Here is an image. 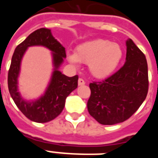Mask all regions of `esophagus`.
Wrapping results in <instances>:
<instances>
[{"mask_svg":"<svg viewBox=\"0 0 158 158\" xmlns=\"http://www.w3.org/2000/svg\"><path fill=\"white\" fill-rule=\"evenodd\" d=\"M78 84H79V85H85V81L83 79H79Z\"/></svg>","mask_w":158,"mask_h":158,"instance_id":"obj_1","label":"esophagus"}]
</instances>
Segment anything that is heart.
<instances>
[{
  "instance_id": "obj_1",
  "label": "heart",
  "mask_w": 158,
  "mask_h": 158,
  "mask_svg": "<svg viewBox=\"0 0 158 158\" xmlns=\"http://www.w3.org/2000/svg\"><path fill=\"white\" fill-rule=\"evenodd\" d=\"M123 50L118 44L98 39L77 46L75 54H69L73 64L89 63L90 73L97 79H106L116 71L123 58Z\"/></svg>"
}]
</instances>
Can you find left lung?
<instances>
[{
    "label": "left lung",
    "mask_w": 158,
    "mask_h": 158,
    "mask_svg": "<svg viewBox=\"0 0 158 158\" xmlns=\"http://www.w3.org/2000/svg\"><path fill=\"white\" fill-rule=\"evenodd\" d=\"M126 62L105 80L89 84L87 107L90 116L104 125L124 122L146 99L149 80L146 56L133 42L127 40Z\"/></svg>",
    "instance_id": "left-lung-1"
}]
</instances>
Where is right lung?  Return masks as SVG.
<instances>
[{"label": "right lung", "instance_id": "obj_1", "mask_svg": "<svg viewBox=\"0 0 158 158\" xmlns=\"http://www.w3.org/2000/svg\"><path fill=\"white\" fill-rule=\"evenodd\" d=\"M32 45H43L53 52L55 69L45 95L35 102L29 103L23 99L17 91V77L22 56L27 48ZM65 57V48L52 36L51 30L45 28L31 33L16 47L7 76L8 89L19 109L31 121L46 123L56 118L64 108L67 96L77 88L79 76L68 77L58 71Z\"/></svg>", "mask_w": 158, "mask_h": 158}]
</instances>
